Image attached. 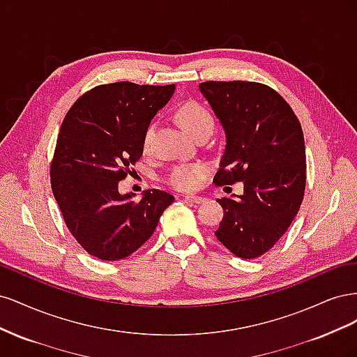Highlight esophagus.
Returning <instances> with one entry per match:
<instances>
[{
  "mask_svg": "<svg viewBox=\"0 0 357 357\" xmlns=\"http://www.w3.org/2000/svg\"><path fill=\"white\" fill-rule=\"evenodd\" d=\"M185 201L192 202V204H202L205 201L204 197H197V195H185Z\"/></svg>",
  "mask_w": 357,
  "mask_h": 357,
  "instance_id": "obj_1",
  "label": "esophagus"
}]
</instances>
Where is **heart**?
I'll return each mask as SVG.
<instances>
[{
	"instance_id": "b5f03b06",
	"label": "heart",
	"mask_w": 357,
	"mask_h": 357,
	"mask_svg": "<svg viewBox=\"0 0 357 357\" xmlns=\"http://www.w3.org/2000/svg\"><path fill=\"white\" fill-rule=\"evenodd\" d=\"M176 121L181 126L183 131L192 138L199 135H210L214 128V119L208 109L197 101H185L181 102L176 110ZM153 126L150 125L144 134L143 149L147 150L150 137H152ZM207 174V167L202 164H190L180 165L171 171L168 177L169 185L180 190H193L199 186L201 180Z\"/></svg>"
}]
</instances>
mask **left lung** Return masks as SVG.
I'll return each mask as SVG.
<instances>
[{"instance_id":"8db88e82","label":"left lung","mask_w":357,"mask_h":357,"mask_svg":"<svg viewBox=\"0 0 357 357\" xmlns=\"http://www.w3.org/2000/svg\"><path fill=\"white\" fill-rule=\"evenodd\" d=\"M199 91L222 123L225 153L215 185L243 181V195L218 199L223 219L215 231L231 253H266L294 222L305 190V144L290 105L256 82H204Z\"/></svg>"}]
</instances>
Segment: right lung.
Listing matches in <instances>:
<instances>
[{"label":"right lung","instance_id":"1","mask_svg":"<svg viewBox=\"0 0 357 357\" xmlns=\"http://www.w3.org/2000/svg\"><path fill=\"white\" fill-rule=\"evenodd\" d=\"M176 84L117 82L82 95L63 119L50 167V181L67 228L91 256L119 261L155 232L174 201L149 189L143 198L119 192V181L143 155V139Z\"/></svg>","mask_w":357,"mask_h":357}]
</instances>
